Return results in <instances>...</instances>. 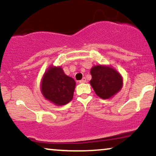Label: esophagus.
<instances>
[{
  "label": "esophagus",
  "mask_w": 156,
  "mask_h": 156,
  "mask_svg": "<svg viewBox=\"0 0 156 156\" xmlns=\"http://www.w3.org/2000/svg\"><path fill=\"white\" fill-rule=\"evenodd\" d=\"M79 82H80V83H86V82H87V78H82L81 80H80Z\"/></svg>",
  "instance_id": "34e87169"
}]
</instances>
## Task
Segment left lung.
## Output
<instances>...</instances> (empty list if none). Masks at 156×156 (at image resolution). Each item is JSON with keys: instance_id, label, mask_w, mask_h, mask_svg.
<instances>
[{"instance_id": "obj_1", "label": "left lung", "mask_w": 156, "mask_h": 156, "mask_svg": "<svg viewBox=\"0 0 156 156\" xmlns=\"http://www.w3.org/2000/svg\"><path fill=\"white\" fill-rule=\"evenodd\" d=\"M90 84L100 98L108 99L119 92L122 86L120 75L112 68L105 66H94L91 69Z\"/></svg>"}]
</instances>
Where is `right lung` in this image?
I'll list each match as a JSON object with an SVG mask.
<instances>
[{"instance_id":"right-lung-1","label":"right lung","mask_w":156,"mask_h":156,"mask_svg":"<svg viewBox=\"0 0 156 156\" xmlns=\"http://www.w3.org/2000/svg\"><path fill=\"white\" fill-rule=\"evenodd\" d=\"M41 87L46 99L57 105H63L73 99L76 81L66 76L62 67H51L44 73Z\"/></svg>"}]
</instances>
